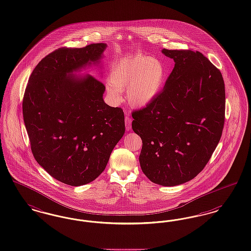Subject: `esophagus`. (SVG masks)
<instances>
[{"instance_id": "obj_1", "label": "esophagus", "mask_w": 251, "mask_h": 251, "mask_svg": "<svg viewBox=\"0 0 251 251\" xmlns=\"http://www.w3.org/2000/svg\"><path fill=\"white\" fill-rule=\"evenodd\" d=\"M126 114V117H125V126H126V130H130V127H131V120H130V117L127 115V112H125Z\"/></svg>"}]
</instances>
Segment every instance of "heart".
<instances>
[{"label":"heart","mask_w":251,"mask_h":251,"mask_svg":"<svg viewBox=\"0 0 251 251\" xmlns=\"http://www.w3.org/2000/svg\"><path fill=\"white\" fill-rule=\"evenodd\" d=\"M166 77L161 61L150 56H137L118 61L110 72L106 90L111 100L120 102L122 90L127 87V97L134 107L150 104L160 94Z\"/></svg>","instance_id":"b5f03b06"}]
</instances>
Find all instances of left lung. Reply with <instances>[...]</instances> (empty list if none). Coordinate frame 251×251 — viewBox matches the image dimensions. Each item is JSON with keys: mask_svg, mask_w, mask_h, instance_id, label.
<instances>
[{"mask_svg": "<svg viewBox=\"0 0 251 251\" xmlns=\"http://www.w3.org/2000/svg\"><path fill=\"white\" fill-rule=\"evenodd\" d=\"M161 52L175 67L155 100L132 113L131 128L143 143V173L173 187L193 179L221 140L225 87L221 71L199 51Z\"/></svg>", "mask_w": 251, "mask_h": 251, "instance_id": "1", "label": "left lung"}]
</instances>
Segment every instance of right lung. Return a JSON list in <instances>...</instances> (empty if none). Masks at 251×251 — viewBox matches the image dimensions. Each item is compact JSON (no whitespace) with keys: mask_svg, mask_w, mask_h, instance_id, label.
I'll return each instance as SVG.
<instances>
[{"mask_svg":"<svg viewBox=\"0 0 251 251\" xmlns=\"http://www.w3.org/2000/svg\"><path fill=\"white\" fill-rule=\"evenodd\" d=\"M106 44L60 49L30 75L22 102L25 127L36 161L70 186L96 179L125 132L124 113L102 99L105 87L76 73L99 65Z\"/></svg>","mask_w":251,"mask_h":251,"instance_id":"1","label":"right lung"}]
</instances>
